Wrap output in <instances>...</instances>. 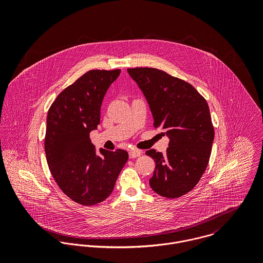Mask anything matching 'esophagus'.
<instances>
[{
  "instance_id": "esophagus-1",
  "label": "esophagus",
  "mask_w": 263,
  "mask_h": 263,
  "mask_svg": "<svg viewBox=\"0 0 263 263\" xmlns=\"http://www.w3.org/2000/svg\"><path fill=\"white\" fill-rule=\"evenodd\" d=\"M129 158H138L142 155V151L140 150H130L128 152Z\"/></svg>"
}]
</instances>
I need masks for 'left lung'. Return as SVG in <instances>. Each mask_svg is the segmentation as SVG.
<instances>
[{"label": "left lung", "mask_w": 263, "mask_h": 263, "mask_svg": "<svg viewBox=\"0 0 263 263\" xmlns=\"http://www.w3.org/2000/svg\"><path fill=\"white\" fill-rule=\"evenodd\" d=\"M142 90L154 126L169 138L166 155L146 154L156 163L150 186L156 193L176 198L198 183L204 173L215 137L205 99L187 82L153 68L127 69Z\"/></svg>", "instance_id": "8db88e82"}]
</instances>
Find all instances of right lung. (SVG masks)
<instances>
[{"label": "right lung", "instance_id": "add662e5", "mask_svg": "<svg viewBox=\"0 0 263 263\" xmlns=\"http://www.w3.org/2000/svg\"><path fill=\"white\" fill-rule=\"evenodd\" d=\"M120 70H92L62 91L46 118L44 149L59 187L77 203L93 205L105 200L125 165L124 150L99 149L90 133L100 123L103 98Z\"/></svg>", "mask_w": 263, "mask_h": 263}]
</instances>
